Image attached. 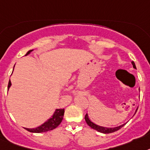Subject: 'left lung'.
Here are the masks:
<instances>
[{"instance_id":"1","label":"left lung","mask_w":150,"mask_h":150,"mask_svg":"<svg viewBox=\"0 0 150 150\" xmlns=\"http://www.w3.org/2000/svg\"><path fill=\"white\" fill-rule=\"evenodd\" d=\"M132 64H133V68L137 69L134 62L133 61L132 62ZM137 110H138V108L137 109V110H136L135 113L137 112ZM85 120H86V123H87V125H88L89 127H90L92 129H96V131H98V132H100V133H113V132H116V131L119 130L120 129L122 128V127H123L125 124H126V123H125V124H122V125H121V126H119V127H113V128L101 127V126H99V125L95 124L94 122H93L92 121L90 120V119H89L88 115L87 114H86V116H85Z\"/></svg>"}]
</instances>
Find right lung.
<instances>
[{
    "mask_svg": "<svg viewBox=\"0 0 150 150\" xmlns=\"http://www.w3.org/2000/svg\"><path fill=\"white\" fill-rule=\"evenodd\" d=\"M33 51V50H30L27 53L26 55L30 54V52ZM25 55V56H26ZM11 86V80H9L8 83V90ZM64 109H57L55 112H54V114L52 115L51 117L49 118L47 120L44 122V123L39 127H36V128L33 129H29V128H25L28 131L30 132V133H44V132H47V131L52 130L54 129L57 128V127L60 124V122L63 120L64 118Z\"/></svg>",
    "mask_w": 150,
    "mask_h": 150,
    "instance_id": "1",
    "label": "right lung"
}]
</instances>
